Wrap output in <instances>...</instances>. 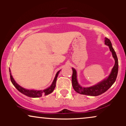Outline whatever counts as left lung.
Listing matches in <instances>:
<instances>
[{"label": "left lung", "mask_w": 126, "mask_h": 126, "mask_svg": "<svg viewBox=\"0 0 126 126\" xmlns=\"http://www.w3.org/2000/svg\"><path fill=\"white\" fill-rule=\"evenodd\" d=\"M105 44L108 46L110 50L112 52V56H113L114 60H115V64H114L113 68L112 69L111 73L108 76L107 79H105L103 81L99 82L98 84L94 85V86H91L88 88H83L80 86L78 83L77 79H76V72L75 69L72 68V86H73V89L78 93L80 94L90 95V96H98L105 91H107L112 86V84L115 82L116 80L117 76L118 74V59L117 57L116 53L114 51V48H112V44L110 40L107 38H105Z\"/></svg>", "instance_id": "left-lung-1"}]
</instances>
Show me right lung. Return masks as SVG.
<instances>
[{
  "label": "right lung",
  "instance_id": "1",
  "mask_svg": "<svg viewBox=\"0 0 126 126\" xmlns=\"http://www.w3.org/2000/svg\"><path fill=\"white\" fill-rule=\"evenodd\" d=\"M59 72L60 70L57 72L56 73V76H55L54 80H53V83L51 86L50 87L47 88V89H44L43 91H35V90H28V89H24V88H22L21 86H20L18 83H16L15 81V80L13 78L12 75L11 73H10V78H11V80L12 82V84L14 85V86L20 92H21L22 94H23L27 95V96H29V97H32V98H38V97H40L42 95H47L50 94H51L53 91H54L55 87H56V80H57V76H58ZM9 72H11L9 70Z\"/></svg>",
  "mask_w": 126,
  "mask_h": 126
}]
</instances>
